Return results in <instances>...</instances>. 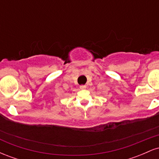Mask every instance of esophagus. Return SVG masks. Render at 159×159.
<instances>
[{"label": "esophagus", "mask_w": 159, "mask_h": 159, "mask_svg": "<svg viewBox=\"0 0 159 159\" xmlns=\"http://www.w3.org/2000/svg\"><path fill=\"white\" fill-rule=\"evenodd\" d=\"M87 88V86L86 85H81L80 86V89H81V90H84V89H86Z\"/></svg>", "instance_id": "34e87169"}]
</instances>
